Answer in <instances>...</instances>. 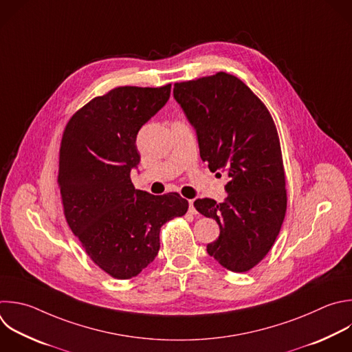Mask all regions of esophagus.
Here are the masks:
<instances>
[{
  "label": "esophagus",
  "mask_w": 352,
  "mask_h": 352,
  "mask_svg": "<svg viewBox=\"0 0 352 352\" xmlns=\"http://www.w3.org/2000/svg\"><path fill=\"white\" fill-rule=\"evenodd\" d=\"M188 203H189V212H190V214H197V211H196V208H195V206H193V200H189Z\"/></svg>",
  "instance_id": "esophagus-1"
}]
</instances>
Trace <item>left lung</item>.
I'll list each match as a JSON object with an SVG mask.
<instances>
[{
  "label": "left lung",
  "mask_w": 352,
  "mask_h": 352,
  "mask_svg": "<svg viewBox=\"0 0 352 352\" xmlns=\"http://www.w3.org/2000/svg\"><path fill=\"white\" fill-rule=\"evenodd\" d=\"M173 94L196 131L201 160L228 179L222 203H193L219 225V236L207 245V253L232 272H246L268 254L286 214L275 123L260 98L223 72L177 82Z\"/></svg>",
  "instance_id": "obj_1"
}]
</instances>
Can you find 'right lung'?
<instances>
[{
  "instance_id": "add662e5",
  "label": "right lung",
  "mask_w": 352,
  "mask_h": 352,
  "mask_svg": "<svg viewBox=\"0 0 352 352\" xmlns=\"http://www.w3.org/2000/svg\"><path fill=\"white\" fill-rule=\"evenodd\" d=\"M171 84L119 87L96 96L69 120L59 151L66 221L91 260L116 279L137 276L157 256L160 228L188 211L178 193L135 189L141 127L167 103Z\"/></svg>"
}]
</instances>
